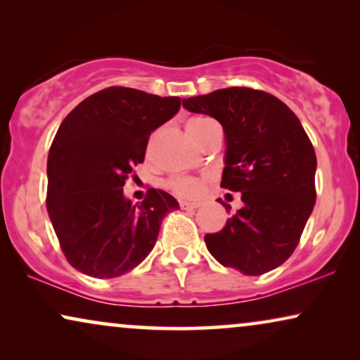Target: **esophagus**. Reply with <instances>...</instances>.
I'll return each instance as SVG.
<instances>
[{
    "instance_id": "1",
    "label": "esophagus",
    "mask_w": 360,
    "mask_h": 360,
    "mask_svg": "<svg viewBox=\"0 0 360 360\" xmlns=\"http://www.w3.org/2000/svg\"><path fill=\"white\" fill-rule=\"evenodd\" d=\"M200 206V203H190V201H180V208L181 210H196Z\"/></svg>"
}]
</instances>
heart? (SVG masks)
<instances>
[{
  "label": "heart",
  "mask_w": 360,
  "mask_h": 360,
  "mask_svg": "<svg viewBox=\"0 0 360 360\" xmlns=\"http://www.w3.org/2000/svg\"><path fill=\"white\" fill-rule=\"evenodd\" d=\"M211 120H208V117H193L188 122L186 127H188V132L196 142H200ZM165 186L170 191H174L176 196H181V198H196L203 190V181L200 179H191V176H172L165 181Z\"/></svg>",
  "instance_id": "heart-1"
}]
</instances>
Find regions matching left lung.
<instances>
[{"instance_id":"1","label":"left lung","mask_w":360,"mask_h":360,"mask_svg":"<svg viewBox=\"0 0 360 360\" xmlns=\"http://www.w3.org/2000/svg\"><path fill=\"white\" fill-rule=\"evenodd\" d=\"M184 106L221 122V186L240 191L243 201L219 233L205 236L206 248L221 265L244 275L270 272L297 249L316 201L311 141L295 112L262 90L223 88L184 100Z\"/></svg>"}]
</instances>
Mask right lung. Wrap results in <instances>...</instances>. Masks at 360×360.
I'll use <instances>...</instances> for the list:
<instances>
[{
  "instance_id": "add662e5",
  "label": "right lung",
  "mask_w": 360,
  "mask_h": 360,
  "mask_svg": "<svg viewBox=\"0 0 360 360\" xmlns=\"http://www.w3.org/2000/svg\"><path fill=\"white\" fill-rule=\"evenodd\" d=\"M179 96L110 86L68 112L47 159V213L68 264L95 278L131 272L154 249L179 201L149 188L139 205L122 186L146 157L150 132L180 110Z\"/></svg>"
}]
</instances>
